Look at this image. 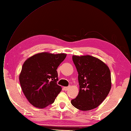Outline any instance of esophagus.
Segmentation results:
<instances>
[{
	"label": "esophagus",
	"instance_id": "esophagus-1",
	"mask_svg": "<svg viewBox=\"0 0 131 131\" xmlns=\"http://www.w3.org/2000/svg\"><path fill=\"white\" fill-rule=\"evenodd\" d=\"M69 88H70V86H67V87H64V90L65 91H67V90L69 89Z\"/></svg>",
	"mask_w": 131,
	"mask_h": 131
}]
</instances>
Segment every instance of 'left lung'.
Returning a JSON list of instances; mask_svg holds the SVG:
<instances>
[{
	"instance_id": "1",
	"label": "left lung",
	"mask_w": 131,
	"mask_h": 131,
	"mask_svg": "<svg viewBox=\"0 0 131 131\" xmlns=\"http://www.w3.org/2000/svg\"><path fill=\"white\" fill-rule=\"evenodd\" d=\"M78 73L79 91L71 100L73 106L83 111L97 107L111 89V74L109 67L99 59L90 56H73Z\"/></svg>"
}]
</instances>
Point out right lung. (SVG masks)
<instances>
[{
    "label": "right lung",
    "instance_id": "1",
    "mask_svg": "<svg viewBox=\"0 0 131 131\" xmlns=\"http://www.w3.org/2000/svg\"><path fill=\"white\" fill-rule=\"evenodd\" d=\"M66 54L41 53L28 58L19 75L21 88L32 105L44 108L52 104L62 88L57 84V68Z\"/></svg>",
    "mask_w": 131,
    "mask_h": 131
}]
</instances>
